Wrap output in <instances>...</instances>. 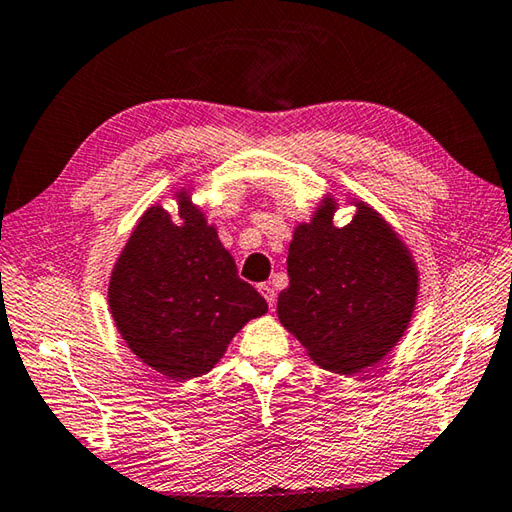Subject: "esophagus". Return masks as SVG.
I'll list each match as a JSON object with an SVG mask.
<instances>
[{
  "instance_id": "34e87169",
  "label": "esophagus",
  "mask_w": 512,
  "mask_h": 512,
  "mask_svg": "<svg viewBox=\"0 0 512 512\" xmlns=\"http://www.w3.org/2000/svg\"><path fill=\"white\" fill-rule=\"evenodd\" d=\"M258 292L263 294V298H265L269 307H274V303H276V292H274L272 285H258Z\"/></svg>"
}]
</instances>
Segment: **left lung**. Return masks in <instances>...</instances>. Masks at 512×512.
Listing matches in <instances>:
<instances>
[{"label":"left lung","mask_w":512,"mask_h":512,"mask_svg":"<svg viewBox=\"0 0 512 512\" xmlns=\"http://www.w3.org/2000/svg\"><path fill=\"white\" fill-rule=\"evenodd\" d=\"M334 225L339 200L323 194L312 218L294 227L287 254L289 287L278 321L323 370L354 376L385 359L410 327L419 267L406 240L361 198Z\"/></svg>","instance_id":"1"}]
</instances>
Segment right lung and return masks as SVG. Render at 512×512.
Listing matches in <instances>:
<instances>
[{
  "mask_svg": "<svg viewBox=\"0 0 512 512\" xmlns=\"http://www.w3.org/2000/svg\"><path fill=\"white\" fill-rule=\"evenodd\" d=\"M178 214L144 209L109 278V312L138 359L171 379L216 368L231 339L267 312L265 298L240 281L194 182L171 191Z\"/></svg>",
  "mask_w": 512,
  "mask_h": 512,
  "instance_id": "add662e5",
  "label": "right lung"
}]
</instances>
